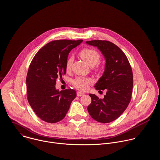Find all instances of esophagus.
<instances>
[{
    "label": "esophagus",
    "mask_w": 160,
    "mask_h": 160,
    "mask_svg": "<svg viewBox=\"0 0 160 160\" xmlns=\"http://www.w3.org/2000/svg\"><path fill=\"white\" fill-rule=\"evenodd\" d=\"M77 95L78 97H80V96L84 95V93H82V92H77Z\"/></svg>",
    "instance_id": "1"
}]
</instances>
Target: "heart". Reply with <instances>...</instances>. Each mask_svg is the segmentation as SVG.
<instances>
[{
  "instance_id": "obj_1",
  "label": "heart",
  "mask_w": 160,
  "mask_h": 160,
  "mask_svg": "<svg viewBox=\"0 0 160 160\" xmlns=\"http://www.w3.org/2000/svg\"><path fill=\"white\" fill-rule=\"evenodd\" d=\"M80 57L86 62V63L90 67H94L95 70H99V62L100 60V53L95 49L90 48H85L82 49L79 52ZM73 62V58L70 57L67 59L65 68L67 70H69L71 68ZM92 82V79L89 78L77 77L73 80L72 83L79 90H85L87 88L88 85Z\"/></svg>"
}]
</instances>
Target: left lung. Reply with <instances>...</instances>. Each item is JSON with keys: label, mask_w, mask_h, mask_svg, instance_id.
<instances>
[{"label": "left lung", "mask_w": 160, "mask_h": 160, "mask_svg": "<svg viewBox=\"0 0 160 160\" xmlns=\"http://www.w3.org/2000/svg\"><path fill=\"white\" fill-rule=\"evenodd\" d=\"M86 42L97 46L105 57V71L95 88L99 91L107 90L103 98L90 93L92 102L87 110L94 120L109 123L124 112L131 101L133 87L132 68L124 52L112 42L92 40Z\"/></svg>", "instance_id": "1"}]
</instances>
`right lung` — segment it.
Segmentation results:
<instances>
[{"label": "right lung", "instance_id": "add662e5", "mask_svg": "<svg viewBox=\"0 0 160 160\" xmlns=\"http://www.w3.org/2000/svg\"><path fill=\"white\" fill-rule=\"evenodd\" d=\"M83 41L61 39L51 41L34 57L26 77L28 100L36 114L48 123L62 121L77 93L73 89L55 88L57 78L66 73L65 65L70 51Z\"/></svg>", "mask_w": 160, "mask_h": 160}]
</instances>
